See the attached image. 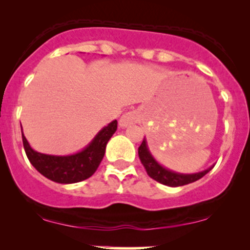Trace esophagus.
Masks as SVG:
<instances>
[{"label": "esophagus", "instance_id": "esophagus-1", "mask_svg": "<svg viewBox=\"0 0 250 250\" xmlns=\"http://www.w3.org/2000/svg\"><path fill=\"white\" fill-rule=\"evenodd\" d=\"M137 121H139V115H137V113L135 110H130L127 111L125 114H123L121 119H120V125H121L122 128H125L128 127V125H134V123H136Z\"/></svg>", "mask_w": 250, "mask_h": 250}]
</instances>
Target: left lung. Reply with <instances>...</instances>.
Wrapping results in <instances>:
<instances>
[{
	"label": "left lung",
	"instance_id": "obj_1",
	"mask_svg": "<svg viewBox=\"0 0 250 250\" xmlns=\"http://www.w3.org/2000/svg\"><path fill=\"white\" fill-rule=\"evenodd\" d=\"M139 157L141 160L143 167L147 170V174L151 179H154L155 181H157V182L162 183L165 186H169V187H181V186L195 182V181L200 180L201 177H203L206 174L209 173L214 167V166H211V167L206 169V170L194 174H182L170 170V169L163 167L162 165H160L156 161V159H155L153 154L149 150L146 137L143 139L141 146L139 147Z\"/></svg>",
	"mask_w": 250,
	"mask_h": 250
}]
</instances>
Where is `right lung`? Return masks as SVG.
<instances>
[{
  "instance_id": "1",
  "label": "right lung",
  "mask_w": 250,
  "mask_h": 250,
  "mask_svg": "<svg viewBox=\"0 0 250 250\" xmlns=\"http://www.w3.org/2000/svg\"><path fill=\"white\" fill-rule=\"evenodd\" d=\"M117 129V121L114 120L103 127L82 150L70 155L42 154L30 147L22 130L23 147L33 167L54 182L62 185L81 182L96 171L105 153V147Z\"/></svg>"
}]
</instances>
